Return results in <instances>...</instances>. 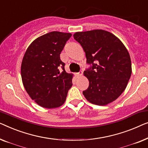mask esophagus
<instances>
[{
  "label": "esophagus",
  "mask_w": 148,
  "mask_h": 148,
  "mask_svg": "<svg viewBox=\"0 0 148 148\" xmlns=\"http://www.w3.org/2000/svg\"><path fill=\"white\" fill-rule=\"evenodd\" d=\"M82 73H83V72L82 71H80V72H78V73H76V76H78H78H81L82 75Z\"/></svg>",
  "instance_id": "34e87169"
}]
</instances>
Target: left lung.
Segmentation results:
<instances>
[{"mask_svg": "<svg viewBox=\"0 0 148 148\" xmlns=\"http://www.w3.org/2000/svg\"><path fill=\"white\" fill-rule=\"evenodd\" d=\"M74 38L81 45L90 67L84 72L89 81L83 95L90 103L106 105L125 89L132 75L130 53L113 33L96 29L76 32Z\"/></svg>", "mask_w": 148, "mask_h": 148, "instance_id": "obj_1", "label": "left lung"}]
</instances>
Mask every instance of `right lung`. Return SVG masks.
<instances>
[{
    "label": "right lung",
    "instance_id": "add662e5",
    "mask_svg": "<svg viewBox=\"0 0 148 148\" xmlns=\"http://www.w3.org/2000/svg\"><path fill=\"white\" fill-rule=\"evenodd\" d=\"M71 36L69 33H46L31 43L23 58V84L32 99L41 107L62 106L72 86L73 75L65 71V64L60 60V53Z\"/></svg>",
    "mask_w": 148,
    "mask_h": 148
}]
</instances>
